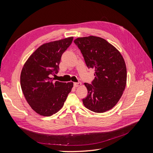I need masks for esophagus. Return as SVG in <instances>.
<instances>
[{
	"label": "esophagus",
	"instance_id": "34e87169",
	"mask_svg": "<svg viewBox=\"0 0 153 153\" xmlns=\"http://www.w3.org/2000/svg\"><path fill=\"white\" fill-rule=\"evenodd\" d=\"M73 85L75 87H79L81 85V83L80 82H75Z\"/></svg>",
	"mask_w": 153,
	"mask_h": 153
}]
</instances>
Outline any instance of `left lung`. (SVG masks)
Segmentation results:
<instances>
[{
    "label": "left lung",
    "mask_w": 153,
    "mask_h": 153,
    "mask_svg": "<svg viewBox=\"0 0 153 153\" xmlns=\"http://www.w3.org/2000/svg\"><path fill=\"white\" fill-rule=\"evenodd\" d=\"M74 43L81 51L88 68L95 70L91 84L85 83L88 94L82 101L96 113L112 109L123 95L127 72L121 53L105 39L93 36L78 38Z\"/></svg>",
    "instance_id": "1"
}]
</instances>
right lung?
Wrapping results in <instances>:
<instances>
[{
	"mask_svg": "<svg viewBox=\"0 0 153 153\" xmlns=\"http://www.w3.org/2000/svg\"><path fill=\"white\" fill-rule=\"evenodd\" d=\"M73 37L43 44L25 63L20 85L27 103L36 113L50 116L61 109L73 86V82L53 81L59 70L61 56L70 46Z\"/></svg>",
	"mask_w": 153,
	"mask_h": 153,
	"instance_id": "1",
	"label": "right lung"
}]
</instances>
